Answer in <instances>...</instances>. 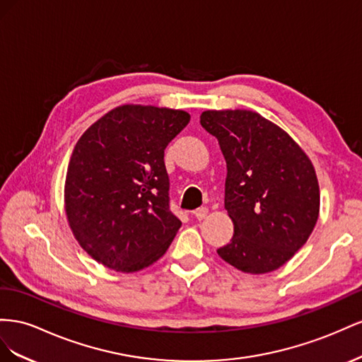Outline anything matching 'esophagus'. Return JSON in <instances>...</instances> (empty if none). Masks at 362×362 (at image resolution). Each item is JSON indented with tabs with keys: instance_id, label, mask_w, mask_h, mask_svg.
I'll use <instances>...</instances> for the list:
<instances>
[{
	"instance_id": "esophagus-1",
	"label": "esophagus",
	"mask_w": 362,
	"mask_h": 362,
	"mask_svg": "<svg viewBox=\"0 0 362 362\" xmlns=\"http://www.w3.org/2000/svg\"><path fill=\"white\" fill-rule=\"evenodd\" d=\"M192 214H194V216H195V218H197V220H204L206 216H208V214H209V209L206 208V206H202V208L195 209Z\"/></svg>"
}]
</instances>
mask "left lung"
Returning a JSON list of instances; mask_svg holds the SVG:
<instances>
[{
    "mask_svg": "<svg viewBox=\"0 0 362 362\" xmlns=\"http://www.w3.org/2000/svg\"><path fill=\"white\" fill-rule=\"evenodd\" d=\"M202 127L218 139L227 165L224 208L230 243L216 253L250 274L277 270L300 250L320 212L313 162L274 122L252 110H206Z\"/></svg>",
    "mask_w": 362,
    "mask_h": 362,
    "instance_id": "obj_1",
    "label": "left lung"
}]
</instances>
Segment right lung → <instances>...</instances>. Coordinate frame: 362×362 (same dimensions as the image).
Here are the masks:
<instances>
[{
	"label": "right lung",
	"mask_w": 362,
	"mask_h": 362,
	"mask_svg": "<svg viewBox=\"0 0 362 362\" xmlns=\"http://www.w3.org/2000/svg\"><path fill=\"white\" fill-rule=\"evenodd\" d=\"M189 119L185 110L124 105L77 141L65 211L81 249L97 262L135 273L168 250L182 221L170 211L163 151Z\"/></svg>",
	"instance_id": "add662e5"
}]
</instances>
